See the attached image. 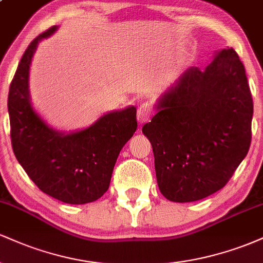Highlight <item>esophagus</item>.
Instances as JSON below:
<instances>
[{"label":"esophagus","instance_id":"obj_1","mask_svg":"<svg viewBox=\"0 0 263 263\" xmlns=\"http://www.w3.org/2000/svg\"><path fill=\"white\" fill-rule=\"evenodd\" d=\"M152 116V106L148 102H143V104L140 105L137 110V120L140 123L147 122Z\"/></svg>","mask_w":263,"mask_h":263}]
</instances>
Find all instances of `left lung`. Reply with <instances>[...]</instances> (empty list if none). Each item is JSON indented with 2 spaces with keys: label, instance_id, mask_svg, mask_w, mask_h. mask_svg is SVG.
Masks as SVG:
<instances>
[{
  "label": "left lung",
  "instance_id": "obj_1",
  "mask_svg": "<svg viewBox=\"0 0 263 263\" xmlns=\"http://www.w3.org/2000/svg\"><path fill=\"white\" fill-rule=\"evenodd\" d=\"M252 114L245 66L232 48L205 70L186 69L142 127L162 194L189 203L224 188L249 152Z\"/></svg>",
  "mask_w": 263,
  "mask_h": 263
}]
</instances>
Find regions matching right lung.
<instances>
[{
    "label": "right lung",
    "mask_w": 263,
    "mask_h": 263,
    "mask_svg": "<svg viewBox=\"0 0 263 263\" xmlns=\"http://www.w3.org/2000/svg\"><path fill=\"white\" fill-rule=\"evenodd\" d=\"M50 27L26 49L10 85L8 114L13 153L42 192L68 204L98 200L110 186L120 151L137 129L136 107L112 111L73 134L55 131L33 110L29 100V65Z\"/></svg>",
    "instance_id": "right-lung-1"
}]
</instances>
